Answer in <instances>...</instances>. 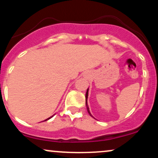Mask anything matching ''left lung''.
<instances>
[{
    "label": "left lung",
    "mask_w": 158,
    "mask_h": 158,
    "mask_svg": "<svg viewBox=\"0 0 158 158\" xmlns=\"http://www.w3.org/2000/svg\"><path fill=\"white\" fill-rule=\"evenodd\" d=\"M88 89L87 90V92H86V95H85V103H86V106H87V109H88V114H90V116H91V117H93V116L91 115V114L90 113V110H89V108H88V103H87V99H88Z\"/></svg>",
    "instance_id": "1"
}]
</instances>
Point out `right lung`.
Listing matches in <instances>:
<instances>
[{
	"label": "right lung",
	"mask_w": 158,
	"mask_h": 158,
	"mask_svg": "<svg viewBox=\"0 0 158 158\" xmlns=\"http://www.w3.org/2000/svg\"><path fill=\"white\" fill-rule=\"evenodd\" d=\"M51 117H50V118H48V119H46V120H48V119H50V118H51ZM46 120H44V121H46Z\"/></svg>",
	"instance_id": "obj_1"
}]
</instances>
